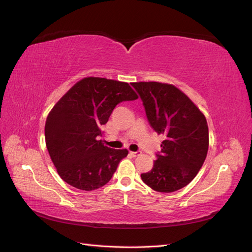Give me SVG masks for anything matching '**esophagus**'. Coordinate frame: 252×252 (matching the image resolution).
<instances>
[{
	"label": "esophagus",
	"mask_w": 252,
	"mask_h": 252,
	"mask_svg": "<svg viewBox=\"0 0 252 252\" xmlns=\"http://www.w3.org/2000/svg\"><path fill=\"white\" fill-rule=\"evenodd\" d=\"M142 154L141 151H131L130 152V155L132 156V157H138V156H140Z\"/></svg>",
	"instance_id": "obj_1"
}]
</instances>
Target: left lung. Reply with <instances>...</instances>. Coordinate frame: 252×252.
Masks as SVG:
<instances>
[{
    "mask_svg": "<svg viewBox=\"0 0 252 252\" xmlns=\"http://www.w3.org/2000/svg\"><path fill=\"white\" fill-rule=\"evenodd\" d=\"M131 85L142 98L150 126L165 138L152 169L141 178L156 191H177L194 179L207 157V121L172 84L136 82Z\"/></svg>",
    "mask_w": 252,
    "mask_h": 252,
    "instance_id": "8db88e82",
    "label": "left lung"
}]
</instances>
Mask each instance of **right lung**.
Instances as JSON below:
<instances>
[{
  "instance_id": "1",
  "label": "right lung",
  "mask_w": 252,
  "mask_h": 252,
  "mask_svg": "<svg viewBox=\"0 0 252 252\" xmlns=\"http://www.w3.org/2000/svg\"><path fill=\"white\" fill-rule=\"evenodd\" d=\"M128 83L84 78L60 98L45 124V141L62 180L81 190L104 186L116 172L127 149H111L98 136L112 110L123 101L138 98Z\"/></svg>"
}]
</instances>
